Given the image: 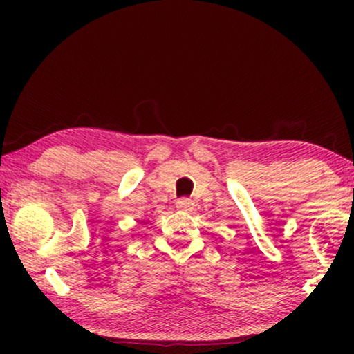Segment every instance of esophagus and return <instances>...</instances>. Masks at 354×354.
Returning a JSON list of instances; mask_svg holds the SVG:
<instances>
[{"mask_svg":"<svg viewBox=\"0 0 354 354\" xmlns=\"http://www.w3.org/2000/svg\"><path fill=\"white\" fill-rule=\"evenodd\" d=\"M176 206L182 211H192L193 209V201L190 198H180V200L176 201Z\"/></svg>","mask_w":354,"mask_h":354,"instance_id":"obj_1","label":"esophagus"}]
</instances>
